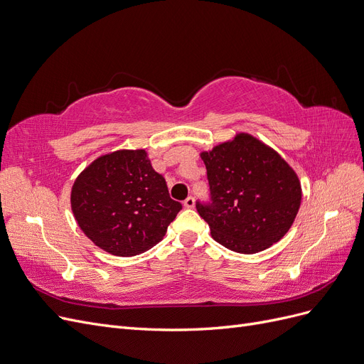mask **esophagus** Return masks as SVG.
Returning a JSON list of instances; mask_svg holds the SVG:
<instances>
[{
  "label": "esophagus",
  "mask_w": 364,
  "mask_h": 364,
  "mask_svg": "<svg viewBox=\"0 0 364 364\" xmlns=\"http://www.w3.org/2000/svg\"><path fill=\"white\" fill-rule=\"evenodd\" d=\"M184 207L186 208H193L195 207V198L193 196H187L186 199H184Z\"/></svg>",
  "instance_id": "esophagus-1"
}]
</instances>
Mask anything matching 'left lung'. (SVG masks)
<instances>
[{"mask_svg":"<svg viewBox=\"0 0 364 364\" xmlns=\"http://www.w3.org/2000/svg\"><path fill=\"white\" fill-rule=\"evenodd\" d=\"M211 203L196 210L211 237L238 253H258L284 237L297 216L301 184L273 148L247 133L200 153Z\"/></svg>","mask_w":364,"mask_h":364,"instance_id":"left-lung-1","label":"left lung"}]
</instances>
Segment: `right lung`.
Here are the masks:
<instances>
[{
    "label": "right lung",
    "mask_w": 364,
    "mask_h": 364,
    "mask_svg": "<svg viewBox=\"0 0 364 364\" xmlns=\"http://www.w3.org/2000/svg\"><path fill=\"white\" fill-rule=\"evenodd\" d=\"M70 204L82 232L117 257L156 246L181 210L145 150H118L94 160L75 180Z\"/></svg>",
    "instance_id": "right-lung-1"
}]
</instances>
